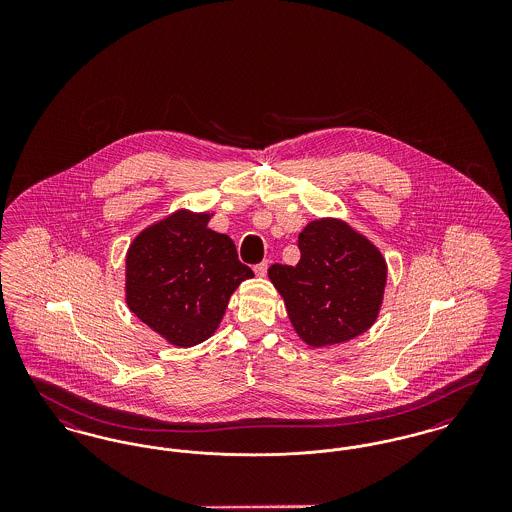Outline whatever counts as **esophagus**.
<instances>
[{
    "label": "esophagus",
    "instance_id": "obj_1",
    "mask_svg": "<svg viewBox=\"0 0 512 512\" xmlns=\"http://www.w3.org/2000/svg\"><path fill=\"white\" fill-rule=\"evenodd\" d=\"M253 270H255V274H257V276H265L268 270V261H263V263L255 265V267H253Z\"/></svg>",
    "mask_w": 512,
    "mask_h": 512
}]
</instances>
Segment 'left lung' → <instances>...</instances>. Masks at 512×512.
<instances>
[{
	"label": "left lung",
	"instance_id": "left-lung-1",
	"mask_svg": "<svg viewBox=\"0 0 512 512\" xmlns=\"http://www.w3.org/2000/svg\"><path fill=\"white\" fill-rule=\"evenodd\" d=\"M297 247L299 263L272 265L268 278L284 297L299 338L322 347L366 332L384 297L382 253L341 220H313Z\"/></svg>",
	"mask_w": 512,
	"mask_h": 512
}]
</instances>
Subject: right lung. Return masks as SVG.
I'll list each match as a JSON object with an SVG mask.
<instances>
[{"label":"right lung","instance_id":"1","mask_svg":"<svg viewBox=\"0 0 512 512\" xmlns=\"http://www.w3.org/2000/svg\"><path fill=\"white\" fill-rule=\"evenodd\" d=\"M209 215L176 211L146 228L126 255V303L178 347L211 338L234 290L253 276Z\"/></svg>","mask_w":512,"mask_h":512}]
</instances>
